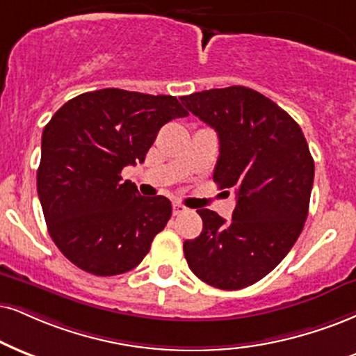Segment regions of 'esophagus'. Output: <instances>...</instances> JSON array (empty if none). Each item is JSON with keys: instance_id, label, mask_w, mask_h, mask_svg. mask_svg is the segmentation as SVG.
Wrapping results in <instances>:
<instances>
[{"instance_id": "1", "label": "esophagus", "mask_w": 356, "mask_h": 356, "mask_svg": "<svg viewBox=\"0 0 356 356\" xmlns=\"http://www.w3.org/2000/svg\"><path fill=\"white\" fill-rule=\"evenodd\" d=\"M188 211L186 206H183L181 203H175L173 204V214L175 216H181V214H185Z\"/></svg>"}]
</instances>
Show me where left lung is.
Here are the masks:
<instances>
[{
    "mask_svg": "<svg viewBox=\"0 0 356 356\" xmlns=\"http://www.w3.org/2000/svg\"><path fill=\"white\" fill-rule=\"evenodd\" d=\"M181 104L216 130L213 179L236 193L232 221L198 209L203 231L183 251L196 277L238 291L266 277L304 229L314 185V158L287 112L243 86L196 92ZM229 195V191H226Z\"/></svg>",
    "mask_w": 356,
    "mask_h": 356,
    "instance_id": "obj_1",
    "label": "left lung"
}]
</instances>
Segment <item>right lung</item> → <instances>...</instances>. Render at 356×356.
Listing matches in <instances>:
<instances>
[{"mask_svg": "<svg viewBox=\"0 0 356 356\" xmlns=\"http://www.w3.org/2000/svg\"><path fill=\"white\" fill-rule=\"evenodd\" d=\"M188 111L173 95L102 89L77 95L44 127L38 195L52 241L94 275L137 267L168 222L165 196H140L122 170L143 163L158 130Z\"/></svg>", "mask_w": 356, "mask_h": 356, "instance_id": "right-lung-1", "label": "right lung"}]
</instances>
